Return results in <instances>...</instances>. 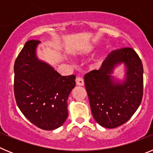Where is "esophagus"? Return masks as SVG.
I'll return each mask as SVG.
<instances>
[{
    "mask_svg": "<svg viewBox=\"0 0 153 153\" xmlns=\"http://www.w3.org/2000/svg\"><path fill=\"white\" fill-rule=\"evenodd\" d=\"M76 83L78 86H83L84 85V80H83V79L82 77L78 76V77L76 78Z\"/></svg>",
    "mask_w": 153,
    "mask_h": 153,
    "instance_id": "esophagus-1",
    "label": "esophagus"
}]
</instances>
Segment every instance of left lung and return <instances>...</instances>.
Here are the masks:
<instances>
[{
    "mask_svg": "<svg viewBox=\"0 0 153 153\" xmlns=\"http://www.w3.org/2000/svg\"><path fill=\"white\" fill-rule=\"evenodd\" d=\"M127 67L125 81L111 76L117 65ZM84 83L93 118L105 128L113 129L127 122L140 106L143 96V67L140 56L130 47L112 51L99 70L86 74Z\"/></svg>",
    "mask_w": 153,
    "mask_h": 153,
    "instance_id": "obj_1",
    "label": "left lung"
}]
</instances>
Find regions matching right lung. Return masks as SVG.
Wrapping results in <instances>:
<instances>
[{"instance_id": "obj_1", "label": "right lung", "mask_w": 153, "mask_h": 153, "mask_svg": "<svg viewBox=\"0 0 153 153\" xmlns=\"http://www.w3.org/2000/svg\"><path fill=\"white\" fill-rule=\"evenodd\" d=\"M39 40H30L14 63L13 90L16 102L24 116L44 130L60 127L68 117L67 99L75 86V75L61 76L37 60Z\"/></svg>"}]
</instances>
